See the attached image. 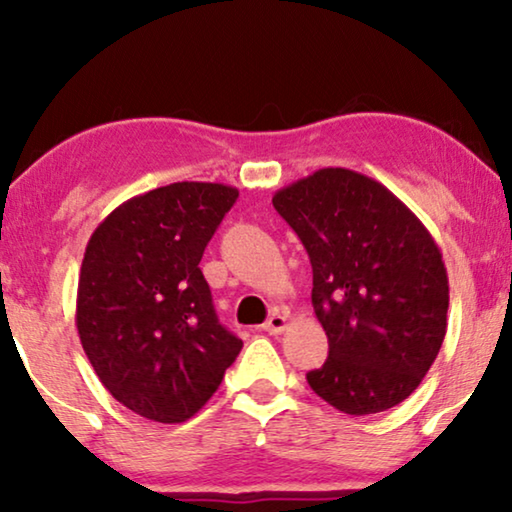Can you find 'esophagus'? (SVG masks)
<instances>
[{"label": "esophagus", "instance_id": "obj_1", "mask_svg": "<svg viewBox=\"0 0 512 512\" xmlns=\"http://www.w3.org/2000/svg\"><path fill=\"white\" fill-rule=\"evenodd\" d=\"M286 326H289V317L275 310L270 314V319L263 324V331L270 333V335H279V333L286 331Z\"/></svg>", "mask_w": 512, "mask_h": 512}]
</instances>
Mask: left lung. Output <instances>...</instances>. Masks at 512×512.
<instances>
[{
	"instance_id": "left-lung-1",
	"label": "left lung",
	"mask_w": 512,
	"mask_h": 512,
	"mask_svg": "<svg viewBox=\"0 0 512 512\" xmlns=\"http://www.w3.org/2000/svg\"><path fill=\"white\" fill-rule=\"evenodd\" d=\"M312 263L328 359L307 384L335 410L375 415L405 401L436 361L450 286L424 223L380 181L324 167L275 193Z\"/></svg>"
}]
</instances>
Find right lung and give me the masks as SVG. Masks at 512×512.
Wrapping results in <instances>:
<instances>
[{
	"label": "right lung",
	"mask_w": 512,
	"mask_h": 512,
	"mask_svg": "<svg viewBox=\"0 0 512 512\" xmlns=\"http://www.w3.org/2000/svg\"><path fill=\"white\" fill-rule=\"evenodd\" d=\"M237 188L177 181L116 207L83 254L76 328L109 394L153 422L205 405L242 340L219 324L200 270Z\"/></svg>",
	"instance_id": "1"
}]
</instances>
